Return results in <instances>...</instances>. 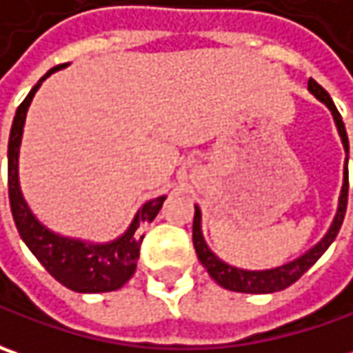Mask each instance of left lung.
Here are the masks:
<instances>
[{
    "instance_id": "8db88e82",
    "label": "left lung",
    "mask_w": 353,
    "mask_h": 353,
    "mask_svg": "<svg viewBox=\"0 0 353 353\" xmlns=\"http://www.w3.org/2000/svg\"><path fill=\"white\" fill-rule=\"evenodd\" d=\"M308 92L316 100H320L322 104H326V108L332 112L336 130L340 134V140H342V146H344L345 152L344 183H342L340 197H338L336 215H334V219L330 223L328 231L324 233V237L320 239L316 245H312L306 253H302L296 259H292V261H288L284 265H279V267L249 270V268H239L225 263L223 259H219L217 254L211 251V247L207 245L205 237H203V229H201V209H199V205H195V217H193V247H195V253H197V259L201 261V265L209 272V276L219 286L227 288V290L245 292V294H270V292H279V290L288 288L290 284L296 283L300 276L312 267L322 254L326 253V249L334 243V239H336L340 227H342L345 207H347V152H350L347 134H345V126L344 122H342V116L338 112V108L334 106L328 92L318 85L314 79L308 81Z\"/></svg>"
}]
</instances>
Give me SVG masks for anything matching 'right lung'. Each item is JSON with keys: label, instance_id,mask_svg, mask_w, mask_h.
Returning <instances> with one entry per match:
<instances>
[{"label": "right lung", "instance_id": "right-lung-1", "mask_svg": "<svg viewBox=\"0 0 353 353\" xmlns=\"http://www.w3.org/2000/svg\"><path fill=\"white\" fill-rule=\"evenodd\" d=\"M69 67L59 65L49 70L45 77L39 79V83L27 99L19 104L13 126L9 134L8 146V176H9V203L11 213L17 225V231L29 247V251L37 256V261L47 268V272L54 276L63 286H67L74 292H112L128 283L132 274L136 272V263L142 245V231L148 223L156 219L161 205L165 201V195L154 197L140 207L128 225V229L120 237L94 243L85 239L65 237L51 231L47 225L39 221L37 215L31 211L29 203L25 201L21 183H19V148L23 140V126L27 110L31 106V100L43 85L47 77H51L57 70Z\"/></svg>", "mask_w": 353, "mask_h": 353}]
</instances>
